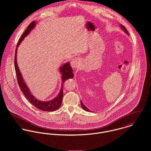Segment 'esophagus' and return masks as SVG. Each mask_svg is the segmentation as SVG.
<instances>
[{"label": "esophagus", "mask_w": 151, "mask_h": 151, "mask_svg": "<svg viewBox=\"0 0 151 151\" xmlns=\"http://www.w3.org/2000/svg\"><path fill=\"white\" fill-rule=\"evenodd\" d=\"M81 59L80 58H74L71 61V66L72 68H77L81 63Z\"/></svg>", "instance_id": "obj_1"}]
</instances>
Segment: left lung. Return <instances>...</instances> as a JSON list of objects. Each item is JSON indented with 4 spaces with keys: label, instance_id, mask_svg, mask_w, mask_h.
<instances>
[{
    "label": "left lung",
    "instance_id": "8db88e82",
    "mask_svg": "<svg viewBox=\"0 0 151 151\" xmlns=\"http://www.w3.org/2000/svg\"><path fill=\"white\" fill-rule=\"evenodd\" d=\"M120 27H121V28L124 31V32L125 33H126L128 35H129V32L127 31V29L125 28V27H124L123 25H122V24H120ZM81 106H82V108L84 110H86V111H90V110H89V109H88V108H86V106L83 104V103L82 102V101H81Z\"/></svg>",
    "mask_w": 151,
    "mask_h": 151
}]
</instances>
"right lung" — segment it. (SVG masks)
Returning a JSON list of instances; mask_svg holds the SVG:
<instances>
[{"mask_svg": "<svg viewBox=\"0 0 151 151\" xmlns=\"http://www.w3.org/2000/svg\"><path fill=\"white\" fill-rule=\"evenodd\" d=\"M37 22L34 21L32 22L27 27L26 30L24 32L23 34L22 35L21 38H20L19 42L17 45V47L16 49V54H15V58H14V65H15V70L17 74V81L19 86L20 88V89L26 97V98L29 101V102L34 105L35 107L46 111H52L58 110L59 108L61 106L62 99L63 97V84L65 80L72 78L74 77V74L73 73V70L71 67L70 62H66L65 64L62 65L59 67V72L62 74V86L60 90L58 93V95L52 100L49 101H41L40 100L37 99L31 93L29 88L27 86V84L25 83L24 80L22 77V73L19 68V66L17 62V49L22 41L30 33V32L35 27Z\"/></svg>", "mask_w": 151, "mask_h": 151, "instance_id": "add662e5", "label": "right lung"}]
</instances>
